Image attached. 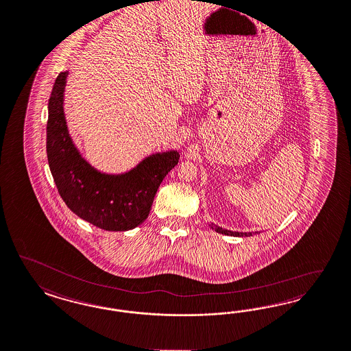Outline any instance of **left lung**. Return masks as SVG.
I'll return each instance as SVG.
<instances>
[{"label": "left lung", "instance_id": "1", "mask_svg": "<svg viewBox=\"0 0 351 351\" xmlns=\"http://www.w3.org/2000/svg\"><path fill=\"white\" fill-rule=\"evenodd\" d=\"M211 228L215 230V232H218V233H221V234H227V236H234V237H242V236H253L254 233H258V232H249V233H243V232H232V230H224V228H221V227H218V226H215V224H211Z\"/></svg>", "mask_w": 351, "mask_h": 351}]
</instances>
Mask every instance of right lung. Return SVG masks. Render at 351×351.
<instances>
[{
    "label": "right lung",
    "mask_w": 351,
    "mask_h": 351,
    "mask_svg": "<svg viewBox=\"0 0 351 351\" xmlns=\"http://www.w3.org/2000/svg\"><path fill=\"white\" fill-rule=\"evenodd\" d=\"M67 75L57 76L48 104L47 153L57 189L67 207L85 221L101 230H133L147 218L160 182L180 156L176 150L156 153L118 175L90 166L67 128L63 110Z\"/></svg>",
    "instance_id": "obj_1"
}]
</instances>
